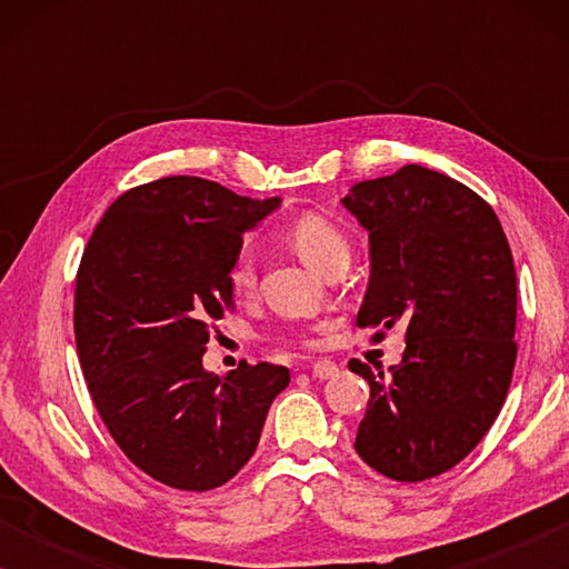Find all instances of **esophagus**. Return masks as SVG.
I'll list each match as a JSON object with an SVG mask.
<instances>
[{"label":"esophagus","instance_id":"1","mask_svg":"<svg viewBox=\"0 0 569 569\" xmlns=\"http://www.w3.org/2000/svg\"><path fill=\"white\" fill-rule=\"evenodd\" d=\"M310 372H313V378L329 380V378L339 376V365L331 362V360H318V362L310 365Z\"/></svg>","mask_w":569,"mask_h":569}]
</instances>
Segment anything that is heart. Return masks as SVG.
<instances>
[{
    "label": "heart",
    "mask_w": 569,
    "mask_h": 569,
    "mask_svg": "<svg viewBox=\"0 0 569 569\" xmlns=\"http://www.w3.org/2000/svg\"><path fill=\"white\" fill-rule=\"evenodd\" d=\"M287 240L300 253V259L308 267L321 271V274L333 261L349 259V240L345 230L337 222H331L329 217L318 212H302L295 217L290 228H287ZM228 282L238 298H248L256 290L259 267H256V256L251 248H240L236 253V259H232L228 269Z\"/></svg>",
    "instance_id": "obj_1"
}]
</instances>
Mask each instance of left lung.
<instances>
[{
    "label": "left lung",
    "mask_w": 569,
    "mask_h": 569,
    "mask_svg": "<svg viewBox=\"0 0 569 569\" xmlns=\"http://www.w3.org/2000/svg\"><path fill=\"white\" fill-rule=\"evenodd\" d=\"M370 232L357 326H403L399 368L349 370L370 383L355 450L378 473L425 481L461 463L500 415L516 370L518 284L495 209L422 166L355 183L341 199Z\"/></svg>",
    "instance_id": "8db88e82"
}]
</instances>
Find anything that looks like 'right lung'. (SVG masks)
<instances>
[{
    "label": "right lung",
    "mask_w": 569,
    "mask_h": 569,
    "mask_svg": "<svg viewBox=\"0 0 569 569\" xmlns=\"http://www.w3.org/2000/svg\"><path fill=\"white\" fill-rule=\"evenodd\" d=\"M274 207L207 178H158L123 191L84 246L74 339L88 391L116 446L160 485L230 481L290 383L284 365L243 360L222 378L201 368L236 308L228 269L243 230Z\"/></svg>",
    "instance_id": "1"
}]
</instances>
